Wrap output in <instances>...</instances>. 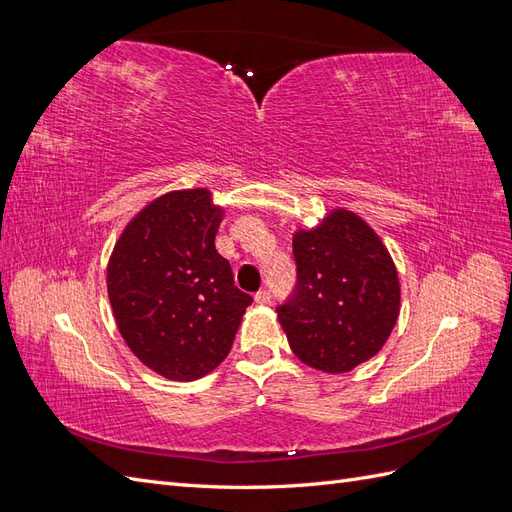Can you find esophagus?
I'll use <instances>...</instances> for the list:
<instances>
[{
	"mask_svg": "<svg viewBox=\"0 0 512 512\" xmlns=\"http://www.w3.org/2000/svg\"><path fill=\"white\" fill-rule=\"evenodd\" d=\"M254 301H256L258 305H269V303H271V292H269V290H258V292L254 294Z\"/></svg>",
	"mask_w": 512,
	"mask_h": 512,
	"instance_id": "obj_1",
	"label": "esophagus"
}]
</instances>
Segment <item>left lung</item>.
<instances>
[{
  "label": "left lung",
  "instance_id": "left-lung-1",
  "mask_svg": "<svg viewBox=\"0 0 512 512\" xmlns=\"http://www.w3.org/2000/svg\"><path fill=\"white\" fill-rule=\"evenodd\" d=\"M297 288L277 320L299 359L346 374L378 354L399 316L395 262L365 220L333 209L316 228L292 237Z\"/></svg>",
  "mask_w": 512,
  "mask_h": 512
}]
</instances>
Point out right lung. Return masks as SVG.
I'll return each instance as SVG.
<instances>
[{
  "label": "right lung",
  "mask_w": 512,
  "mask_h": 512,
  "mask_svg": "<svg viewBox=\"0 0 512 512\" xmlns=\"http://www.w3.org/2000/svg\"><path fill=\"white\" fill-rule=\"evenodd\" d=\"M222 218L205 188L162 194L128 222L108 258V301L123 342L168 380H198L218 367L252 305L215 250Z\"/></svg>",
  "instance_id": "add662e5"
}]
</instances>
